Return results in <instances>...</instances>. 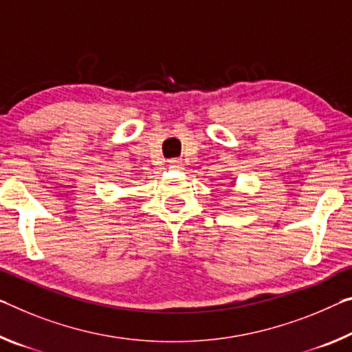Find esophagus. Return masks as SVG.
<instances>
[{
	"mask_svg": "<svg viewBox=\"0 0 352 352\" xmlns=\"http://www.w3.org/2000/svg\"><path fill=\"white\" fill-rule=\"evenodd\" d=\"M169 166L172 167V169H182L183 163H182L180 160H170V161H169Z\"/></svg>",
	"mask_w": 352,
	"mask_h": 352,
	"instance_id": "34e87169",
	"label": "esophagus"
}]
</instances>
